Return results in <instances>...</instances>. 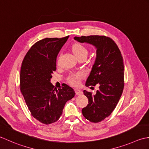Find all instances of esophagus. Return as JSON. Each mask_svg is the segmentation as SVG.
I'll return each instance as SVG.
<instances>
[{
    "label": "esophagus",
    "instance_id": "34e87169",
    "mask_svg": "<svg viewBox=\"0 0 149 149\" xmlns=\"http://www.w3.org/2000/svg\"><path fill=\"white\" fill-rule=\"evenodd\" d=\"M75 93L77 95H82V91L80 90H78V89H76L75 90Z\"/></svg>",
    "mask_w": 149,
    "mask_h": 149
}]
</instances>
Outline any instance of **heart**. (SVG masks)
<instances>
[{"instance_id": "1", "label": "heart", "mask_w": 149, "mask_h": 149, "mask_svg": "<svg viewBox=\"0 0 149 149\" xmlns=\"http://www.w3.org/2000/svg\"><path fill=\"white\" fill-rule=\"evenodd\" d=\"M71 51L77 58L81 56H87L88 54V50L84 45L80 43H74L71 45ZM83 78V74L81 72L72 74L68 78L69 84L73 86H78L80 85V81Z\"/></svg>"}]
</instances>
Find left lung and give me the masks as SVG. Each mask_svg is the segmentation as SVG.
I'll list each match as a JSON object with an SVG mask.
<instances>
[{
    "label": "left lung",
    "mask_w": 149,
    "mask_h": 149,
    "mask_svg": "<svg viewBox=\"0 0 149 149\" xmlns=\"http://www.w3.org/2000/svg\"><path fill=\"white\" fill-rule=\"evenodd\" d=\"M80 43L94 45L96 56L86 86L99 85L96 94L84 91L89 100L82 114L87 120L98 123L110 116L116 107L124 87L123 57L116 44L105 36L91 35L74 36Z\"/></svg>",
    "instance_id": "left-lung-1"
}]
</instances>
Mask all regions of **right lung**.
I'll return each mask as SVG.
<instances>
[{
    "label": "right lung",
    "mask_w": 149,
    "mask_h": 149,
    "mask_svg": "<svg viewBox=\"0 0 149 149\" xmlns=\"http://www.w3.org/2000/svg\"><path fill=\"white\" fill-rule=\"evenodd\" d=\"M68 38H45L36 42L21 66L20 91L32 116L46 125L59 119L65 103L75 95L68 85L57 89L51 83L57 55Z\"/></svg>",
    "instance_id": "obj_1"
}]
</instances>
